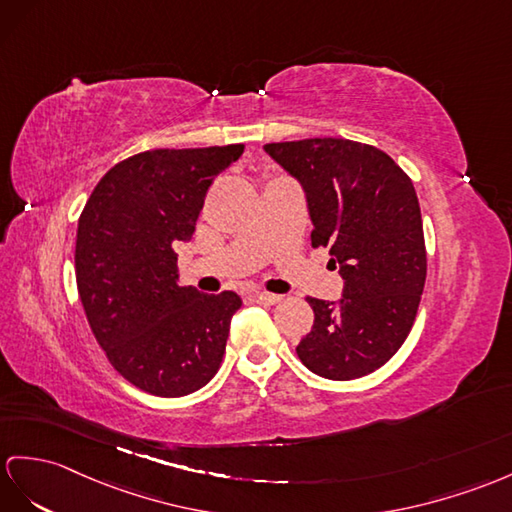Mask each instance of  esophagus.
Wrapping results in <instances>:
<instances>
[{"label": "esophagus", "instance_id": "34e87169", "mask_svg": "<svg viewBox=\"0 0 512 512\" xmlns=\"http://www.w3.org/2000/svg\"><path fill=\"white\" fill-rule=\"evenodd\" d=\"M252 297H254V302H258V304H263V306H273V304H278L280 302V295H273V293H265V291H256V293H252Z\"/></svg>", "mask_w": 512, "mask_h": 512}]
</instances>
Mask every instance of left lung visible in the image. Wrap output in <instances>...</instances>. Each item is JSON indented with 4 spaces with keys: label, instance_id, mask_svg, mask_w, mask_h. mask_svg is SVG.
<instances>
[{
    "label": "left lung",
    "instance_id": "8db88e82",
    "mask_svg": "<svg viewBox=\"0 0 512 512\" xmlns=\"http://www.w3.org/2000/svg\"><path fill=\"white\" fill-rule=\"evenodd\" d=\"M265 152L302 186L313 247L343 278L336 302L308 297L315 323L295 352L321 378L380 369L413 328L426 284L415 186L378 147L347 139L269 143Z\"/></svg>",
    "mask_w": 512,
    "mask_h": 512
}]
</instances>
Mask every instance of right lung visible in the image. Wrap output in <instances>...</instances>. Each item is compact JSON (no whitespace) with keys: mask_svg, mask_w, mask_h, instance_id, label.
Masks as SVG:
<instances>
[{"mask_svg":"<svg viewBox=\"0 0 512 512\" xmlns=\"http://www.w3.org/2000/svg\"><path fill=\"white\" fill-rule=\"evenodd\" d=\"M243 149L136 154L99 180L80 215L76 280L86 319L110 365L152 395L202 389L226 354L241 297L180 286L176 247L193 239L208 186Z\"/></svg>","mask_w":512,"mask_h":512,"instance_id":"right-lung-1","label":"right lung"}]
</instances>
